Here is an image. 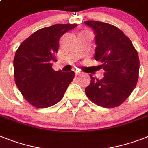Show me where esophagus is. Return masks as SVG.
<instances>
[{
  "instance_id": "obj_1",
  "label": "esophagus",
  "mask_w": 148,
  "mask_h": 148,
  "mask_svg": "<svg viewBox=\"0 0 148 148\" xmlns=\"http://www.w3.org/2000/svg\"><path fill=\"white\" fill-rule=\"evenodd\" d=\"M75 74H76V76L79 75V74H80V71H75Z\"/></svg>"
}]
</instances>
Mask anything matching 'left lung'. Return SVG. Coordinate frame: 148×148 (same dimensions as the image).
Wrapping results in <instances>:
<instances>
[{
  "label": "left lung",
  "instance_id": "1",
  "mask_svg": "<svg viewBox=\"0 0 148 148\" xmlns=\"http://www.w3.org/2000/svg\"><path fill=\"white\" fill-rule=\"evenodd\" d=\"M96 34L95 59L105 71L104 77L92 75L85 93L90 101L105 108H113L124 103L136 86L139 76L138 51L132 41L116 26L95 20L85 21Z\"/></svg>",
  "mask_w": 148,
  "mask_h": 148
}]
</instances>
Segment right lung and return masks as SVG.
<instances>
[{"label":"right lung","mask_w":148,"mask_h":148,"mask_svg":"<svg viewBox=\"0 0 148 148\" xmlns=\"http://www.w3.org/2000/svg\"><path fill=\"white\" fill-rule=\"evenodd\" d=\"M77 24H55L40 29L23 42L14 59V80L23 97L39 109L55 105L63 98L74 72L55 71L59 39Z\"/></svg>","instance_id":"right-lung-1"}]
</instances>
